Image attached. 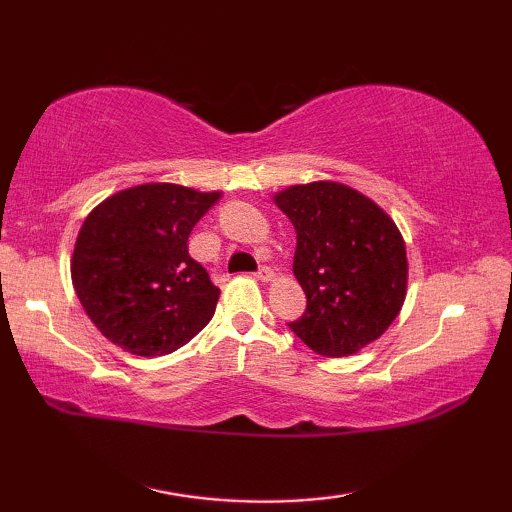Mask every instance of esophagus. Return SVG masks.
<instances>
[{
  "label": "esophagus",
  "mask_w": 512,
  "mask_h": 512,
  "mask_svg": "<svg viewBox=\"0 0 512 512\" xmlns=\"http://www.w3.org/2000/svg\"><path fill=\"white\" fill-rule=\"evenodd\" d=\"M255 277H257V280H262V282H271V280H273V271H271V268H268V266H262V268H259V271L255 273Z\"/></svg>",
  "instance_id": "esophagus-1"
}]
</instances>
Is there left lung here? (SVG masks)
<instances>
[{
  "label": "left lung",
  "mask_w": 512,
  "mask_h": 512,
  "mask_svg": "<svg viewBox=\"0 0 512 512\" xmlns=\"http://www.w3.org/2000/svg\"><path fill=\"white\" fill-rule=\"evenodd\" d=\"M273 201L296 228L293 275L307 296L291 332L323 357H348L377 341L400 314L409 280L391 216L332 180L293 185Z\"/></svg>",
  "instance_id": "1"
}]
</instances>
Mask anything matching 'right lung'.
<instances>
[{
    "mask_svg": "<svg viewBox=\"0 0 512 512\" xmlns=\"http://www.w3.org/2000/svg\"><path fill=\"white\" fill-rule=\"evenodd\" d=\"M221 192L171 183L106 198L83 221L72 282L85 314L108 341L137 357L183 348L210 323L219 300L187 239Z\"/></svg>",
    "mask_w": 512,
    "mask_h": 512,
    "instance_id": "1",
    "label": "right lung"
}]
</instances>
